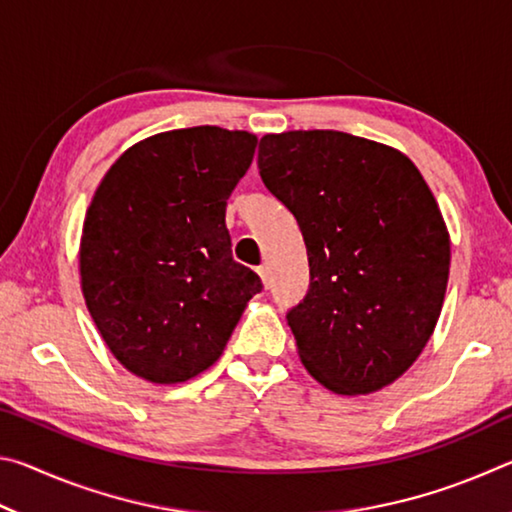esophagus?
<instances>
[{
	"label": "esophagus",
	"instance_id": "1",
	"mask_svg": "<svg viewBox=\"0 0 512 512\" xmlns=\"http://www.w3.org/2000/svg\"><path fill=\"white\" fill-rule=\"evenodd\" d=\"M257 273H259V277H262L264 287H266V289H271V282H273V277H271V266H268V264L257 266Z\"/></svg>",
	"mask_w": 512,
	"mask_h": 512
}]
</instances>
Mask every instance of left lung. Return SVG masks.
Returning <instances> with one entry per match:
<instances>
[{
	"label": "left lung",
	"mask_w": 512,
	"mask_h": 512,
	"mask_svg": "<svg viewBox=\"0 0 512 512\" xmlns=\"http://www.w3.org/2000/svg\"><path fill=\"white\" fill-rule=\"evenodd\" d=\"M262 183L296 216L309 289L287 320L329 391H379L427 345L449 277V237L415 164L339 131L259 140Z\"/></svg>",
	"instance_id": "1"
}]
</instances>
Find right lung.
Segmentation results:
<instances>
[{"mask_svg":"<svg viewBox=\"0 0 512 512\" xmlns=\"http://www.w3.org/2000/svg\"><path fill=\"white\" fill-rule=\"evenodd\" d=\"M257 137L219 126L153 135L112 164L81 237V287L110 352L178 384L221 357L262 280L232 259L225 205Z\"/></svg>","mask_w":512,"mask_h":512,"instance_id":"right-lung-1","label":"right lung"}]
</instances>
